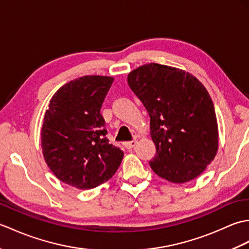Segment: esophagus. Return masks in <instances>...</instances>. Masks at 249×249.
<instances>
[{"mask_svg":"<svg viewBox=\"0 0 249 249\" xmlns=\"http://www.w3.org/2000/svg\"><path fill=\"white\" fill-rule=\"evenodd\" d=\"M136 144H137V140H131V141L124 142V146L127 150H131V149H133V147L136 146Z\"/></svg>","mask_w":249,"mask_h":249,"instance_id":"esophagus-1","label":"esophagus"}]
</instances>
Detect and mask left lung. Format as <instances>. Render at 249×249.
<instances>
[{"label":"left lung","instance_id":"8db88e82","mask_svg":"<svg viewBox=\"0 0 249 249\" xmlns=\"http://www.w3.org/2000/svg\"><path fill=\"white\" fill-rule=\"evenodd\" d=\"M127 82L151 119L153 171L177 184L200 176L218 149L214 105L203 84L189 72L156 63L129 72Z\"/></svg>","mask_w":249,"mask_h":249}]
</instances>
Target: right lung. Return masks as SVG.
Wrapping results in <instances>:
<instances>
[{"instance_id":"1","label":"right lung","mask_w":249,"mask_h":249,"mask_svg":"<svg viewBox=\"0 0 249 249\" xmlns=\"http://www.w3.org/2000/svg\"><path fill=\"white\" fill-rule=\"evenodd\" d=\"M112 77L84 76L57 89L41 127L44 158L54 176L71 186L91 189L118 170L124 153L109 143L100 108Z\"/></svg>"}]
</instances>
